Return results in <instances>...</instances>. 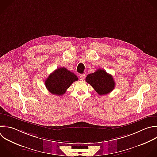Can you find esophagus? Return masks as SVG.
<instances>
[{
	"mask_svg": "<svg viewBox=\"0 0 157 157\" xmlns=\"http://www.w3.org/2000/svg\"><path fill=\"white\" fill-rule=\"evenodd\" d=\"M85 74H80L79 75V78L80 80H83L85 78Z\"/></svg>",
	"mask_w": 157,
	"mask_h": 157,
	"instance_id": "esophagus-1",
	"label": "esophagus"
}]
</instances>
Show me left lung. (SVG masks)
I'll return each instance as SVG.
<instances>
[{
  "mask_svg": "<svg viewBox=\"0 0 157 157\" xmlns=\"http://www.w3.org/2000/svg\"><path fill=\"white\" fill-rule=\"evenodd\" d=\"M86 82L91 85L99 95H104L111 92L115 88L113 77L103 69H99L94 73L88 74Z\"/></svg>",
  "mask_w": 157,
  "mask_h": 157,
  "instance_id": "1",
  "label": "left lung"
}]
</instances>
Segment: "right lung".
Masks as SVG:
<instances>
[{
  "label": "right lung",
  "instance_id": "1",
  "mask_svg": "<svg viewBox=\"0 0 157 157\" xmlns=\"http://www.w3.org/2000/svg\"><path fill=\"white\" fill-rule=\"evenodd\" d=\"M78 80L77 75L65 67L56 69L46 79L45 85L52 94L61 96L72 83Z\"/></svg>",
  "mask_w": 157,
  "mask_h": 157
}]
</instances>
